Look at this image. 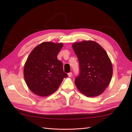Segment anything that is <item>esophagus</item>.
Returning <instances> with one entry per match:
<instances>
[{
  "mask_svg": "<svg viewBox=\"0 0 132 132\" xmlns=\"http://www.w3.org/2000/svg\"><path fill=\"white\" fill-rule=\"evenodd\" d=\"M68 77H69V78H71V77H72V72L69 73L68 74Z\"/></svg>",
  "mask_w": 132,
  "mask_h": 132,
  "instance_id": "obj_1",
  "label": "esophagus"
}]
</instances>
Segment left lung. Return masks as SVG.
I'll return each mask as SVG.
<instances>
[{
  "label": "left lung",
  "instance_id": "left-lung-1",
  "mask_svg": "<svg viewBox=\"0 0 132 132\" xmlns=\"http://www.w3.org/2000/svg\"><path fill=\"white\" fill-rule=\"evenodd\" d=\"M72 47L80 66V74L75 80L79 91L90 97L100 95L112 77V65L107 53L93 40L75 42Z\"/></svg>",
  "mask_w": 132,
  "mask_h": 132
}]
</instances>
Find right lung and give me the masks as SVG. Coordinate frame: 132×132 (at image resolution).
Wrapping results in <instances>:
<instances>
[{"instance_id":"add662e5","label":"right lung","mask_w":132,"mask_h":132,"mask_svg":"<svg viewBox=\"0 0 132 132\" xmlns=\"http://www.w3.org/2000/svg\"><path fill=\"white\" fill-rule=\"evenodd\" d=\"M62 46L61 43L44 42L29 55L24 66V78L35 94L45 97L54 93L64 78L68 77L64 72L62 62L57 57Z\"/></svg>"}]
</instances>
